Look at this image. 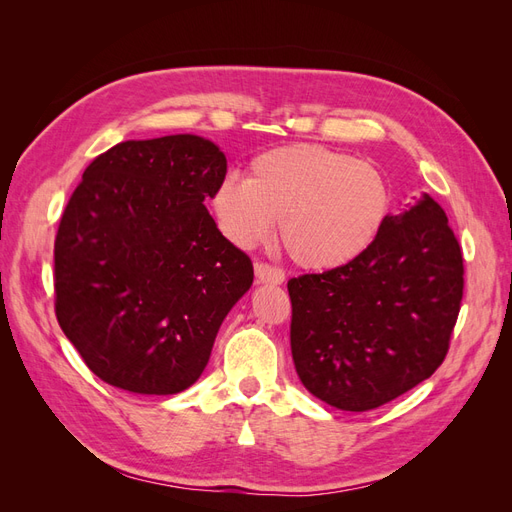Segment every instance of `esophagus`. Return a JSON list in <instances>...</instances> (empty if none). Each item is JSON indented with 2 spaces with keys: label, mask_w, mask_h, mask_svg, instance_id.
I'll list each match as a JSON object with an SVG mask.
<instances>
[{
  "label": "esophagus",
  "mask_w": 512,
  "mask_h": 512,
  "mask_svg": "<svg viewBox=\"0 0 512 512\" xmlns=\"http://www.w3.org/2000/svg\"><path fill=\"white\" fill-rule=\"evenodd\" d=\"M254 271H256V282L258 284H273V286H277V284H282L284 277H286L282 269H275V267L267 265V262H256Z\"/></svg>",
  "instance_id": "34e87169"
}]
</instances>
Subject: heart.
I'll return each instance as SVG.
<instances>
[{
    "label": "heart",
    "instance_id": "obj_1",
    "mask_svg": "<svg viewBox=\"0 0 512 512\" xmlns=\"http://www.w3.org/2000/svg\"><path fill=\"white\" fill-rule=\"evenodd\" d=\"M391 190L376 166L318 145L260 153L245 181L224 179L211 209L239 247L265 241L280 220V239L294 265L333 271L361 258L391 215Z\"/></svg>",
    "mask_w": 512,
    "mask_h": 512
}]
</instances>
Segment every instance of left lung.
I'll return each mask as SVG.
<instances>
[{"instance_id":"obj_1","label":"left lung","mask_w":512,"mask_h":512,"mask_svg":"<svg viewBox=\"0 0 512 512\" xmlns=\"http://www.w3.org/2000/svg\"><path fill=\"white\" fill-rule=\"evenodd\" d=\"M290 348L305 389L339 410L389 404L436 371L463 297V256L429 194L389 215L346 267L288 282Z\"/></svg>"}]
</instances>
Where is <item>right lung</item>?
I'll return each instance as SVG.
<instances>
[{
  "instance_id": "1",
  "label": "right lung",
  "mask_w": 512,
  "mask_h": 512,
  "mask_svg": "<svg viewBox=\"0 0 512 512\" xmlns=\"http://www.w3.org/2000/svg\"><path fill=\"white\" fill-rule=\"evenodd\" d=\"M224 177L226 156L196 134L119 143L85 168L55 239V314L106 384L175 395L207 367L254 282L203 205Z\"/></svg>"
}]
</instances>
